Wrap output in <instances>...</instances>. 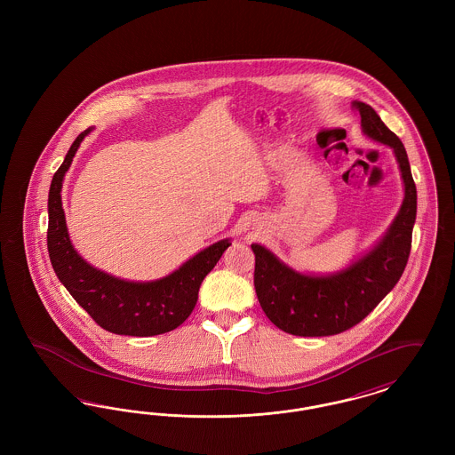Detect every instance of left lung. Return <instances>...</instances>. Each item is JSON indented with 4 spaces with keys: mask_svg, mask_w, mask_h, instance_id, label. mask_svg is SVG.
I'll use <instances>...</instances> for the list:
<instances>
[{
    "mask_svg": "<svg viewBox=\"0 0 455 455\" xmlns=\"http://www.w3.org/2000/svg\"><path fill=\"white\" fill-rule=\"evenodd\" d=\"M360 112L363 134L395 155L404 184V199L387 232L367 254L332 275H305L278 259L269 249L252 243L254 286L267 319L293 336H332L363 321L403 276L411 251L416 220V186L401 140L365 102Z\"/></svg>",
    "mask_w": 455,
    "mask_h": 455,
    "instance_id": "left-lung-1",
    "label": "left lung"
}]
</instances>
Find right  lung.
Instances as JSON below:
<instances>
[{"instance_id":"add662e5","label":"right lung","mask_w":455,"mask_h":455,"mask_svg":"<svg viewBox=\"0 0 455 455\" xmlns=\"http://www.w3.org/2000/svg\"><path fill=\"white\" fill-rule=\"evenodd\" d=\"M90 131L92 128L76 136L51 182L47 199V251L51 264L69 295L108 332L140 338L169 332L191 315L201 283L232 242L230 238L218 240L171 275L152 282L121 280L88 264L69 240L61 189L73 156Z\"/></svg>"}]
</instances>
